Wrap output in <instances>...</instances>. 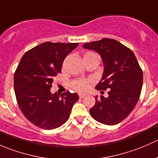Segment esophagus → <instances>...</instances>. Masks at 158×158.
Here are the masks:
<instances>
[{
    "label": "esophagus",
    "instance_id": "esophagus-1",
    "mask_svg": "<svg viewBox=\"0 0 158 158\" xmlns=\"http://www.w3.org/2000/svg\"><path fill=\"white\" fill-rule=\"evenodd\" d=\"M87 97V96H86L85 94H79L80 99H83V98H84V97Z\"/></svg>",
    "mask_w": 158,
    "mask_h": 158
}]
</instances>
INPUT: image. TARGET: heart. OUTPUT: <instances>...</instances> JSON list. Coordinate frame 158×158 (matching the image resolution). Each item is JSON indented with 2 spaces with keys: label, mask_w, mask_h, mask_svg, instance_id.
<instances>
[{
  "label": "heart",
  "mask_w": 158,
  "mask_h": 158,
  "mask_svg": "<svg viewBox=\"0 0 158 158\" xmlns=\"http://www.w3.org/2000/svg\"><path fill=\"white\" fill-rule=\"evenodd\" d=\"M97 54L92 52H88L84 55V59L90 58L91 56H94ZM92 83V80L90 78H77L71 81V85L73 89L79 92H86L90 88V84Z\"/></svg>",
  "instance_id": "obj_1"
}]
</instances>
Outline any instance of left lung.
<instances>
[{"label": "left lung", "instance_id": "1", "mask_svg": "<svg viewBox=\"0 0 158 158\" xmlns=\"http://www.w3.org/2000/svg\"><path fill=\"white\" fill-rule=\"evenodd\" d=\"M83 47L101 55L104 71L96 89L109 90L107 98L96 97L95 105L90 110L91 116L103 124H118L131 113L139 101L142 70L133 52L115 40L104 38L84 44Z\"/></svg>", "mask_w": 158, "mask_h": 158}]
</instances>
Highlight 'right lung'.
Returning a JSON list of instances; mask_svg holds the SVG:
<instances>
[{"instance_id": "add662e5", "label": "right lung", "mask_w": 158, "mask_h": 158, "mask_svg": "<svg viewBox=\"0 0 158 158\" xmlns=\"http://www.w3.org/2000/svg\"><path fill=\"white\" fill-rule=\"evenodd\" d=\"M78 43L46 42L31 48L21 58L14 77L17 104L24 116L43 129H54L67 122L77 93L52 94L53 80Z\"/></svg>"}]
</instances>
